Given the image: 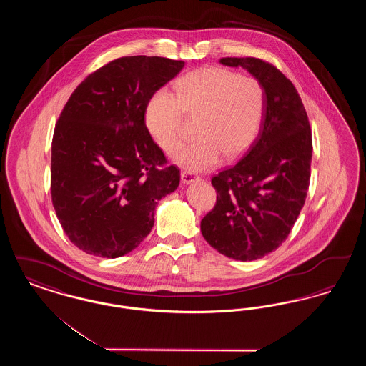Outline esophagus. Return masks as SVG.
<instances>
[{
	"mask_svg": "<svg viewBox=\"0 0 366 366\" xmlns=\"http://www.w3.org/2000/svg\"><path fill=\"white\" fill-rule=\"evenodd\" d=\"M200 179V177L199 175H194L191 172H184L182 174H181V181L184 182V184H192V182H194V181H199Z\"/></svg>",
	"mask_w": 366,
	"mask_h": 366,
	"instance_id": "1",
	"label": "esophagus"
}]
</instances>
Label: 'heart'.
Returning a JSON list of instances; mask_svg holds the SVG:
<instances>
[{
  "instance_id": "heart-1",
  "label": "heart",
  "mask_w": 366,
  "mask_h": 366,
  "mask_svg": "<svg viewBox=\"0 0 366 366\" xmlns=\"http://www.w3.org/2000/svg\"><path fill=\"white\" fill-rule=\"evenodd\" d=\"M266 108V94L254 76L222 67H203L177 81L174 94L159 90L148 102L145 123L157 145L167 154L182 141L184 115L199 119L196 144L181 149L175 163L189 172L218 166L224 155L240 157L255 141Z\"/></svg>"
}]
</instances>
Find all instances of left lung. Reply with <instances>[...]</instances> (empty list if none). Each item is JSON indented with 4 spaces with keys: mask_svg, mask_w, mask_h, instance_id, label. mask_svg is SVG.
<instances>
[{
    "mask_svg": "<svg viewBox=\"0 0 366 366\" xmlns=\"http://www.w3.org/2000/svg\"><path fill=\"white\" fill-rule=\"evenodd\" d=\"M264 89L266 108L258 137L233 167L212 177L214 209L202 219L206 242L236 261H255L288 237L310 184L312 129L292 82L255 57H222Z\"/></svg>",
    "mask_w": 366,
    "mask_h": 366,
    "instance_id": "left-lung-1",
    "label": "left lung"
}]
</instances>
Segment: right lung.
I'll use <instances>...</instances> for the list:
<instances>
[{
	"instance_id": "obj_1",
	"label": "right lung",
	"mask_w": 366,
	"mask_h": 366,
	"mask_svg": "<svg viewBox=\"0 0 366 366\" xmlns=\"http://www.w3.org/2000/svg\"><path fill=\"white\" fill-rule=\"evenodd\" d=\"M185 63L127 56L90 74L56 123L51 192L71 243L86 254L119 258L149 234L157 202L179 185L145 126L149 99Z\"/></svg>"
}]
</instances>
